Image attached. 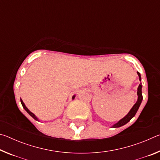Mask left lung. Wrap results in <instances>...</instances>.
I'll return each instance as SVG.
<instances>
[{
    "label": "left lung",
    "mask_w": 160,
    "mask_h": 160,
    "mask_svg": "<svg viewBox=\"0 0 160 160\" xmlns=\"http://www.w3.org/2000/svg\"><path fill=\"white\" fill-rule=\"evenodd\" d=\"M138 75L139 76V80L140 82H141V77H140V74L139 72H137ZM138 100L135 104L133 105V107H132V109H131V111L128 112V114H127L125 117H123L122 119H121L120 121H118V123H115L114 125L112 126V128H118V127H121L123 125H125L128 122H129L130 121H131V119L134 117V116L135 115V113L138 112V110L139 107H140V105L141 104L142 102V83L140 82V85L138 86Z\"/></svg>",
    "instance_id": "1"
}]
</instances>
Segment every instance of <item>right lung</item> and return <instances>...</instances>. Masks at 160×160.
<instances>
[{
	"mask_svg": "<svg viewBox=\"0 0 160 160\" xmlns=\"http://www.w3.org/2000/svg\"><path fill=\"white\" fill-rule=\"evenodd\" d=\"M75 95H74L73 97H72V99H73L74 98H75ZM20 102H21V104H22V107H23V108H24V109H25V111H26V112H28V113H29V115H30L31 116H32V118H33L34 119H35V120H36V121H39V119H38L37 118V116H35L34 114V113H32V112H30V111H29L28 109V108H27V107L25 106V104H24V102H22V100L21 99H20Z\"/></svg>",
	"mask_w": 160,
	"mask_h": 160,
	"instance_id": "1",
	"label": "right lung"
}]
</instances>
